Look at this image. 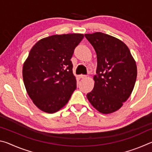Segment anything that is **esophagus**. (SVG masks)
I'll return each mask as SVG.
<instances>
[{"label":"esophagus","mask_w":152,"mask_h":152,"mask_svg":"<svg viewBox=\"0 0 152 152\" xmlns=\"http://www.w3.org/2000/svg\"><path fill=\"white\" fill-rule=\"evenodd\" d=\"M79 78H86V75H80L79 76Z\"/></svg>","instance_id":"obj_1"}]
</instances>
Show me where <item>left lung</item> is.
Segmentation results:
<instances>
[{
    "mask_svg": "<svg viewBox=\"0 0 152 152\" xmlns=\"http://www.w3.org/2000/svg\"><path fill=\"white\" fill-rule=\"evenodd\" d=\"M96 53V75L87 99L97 110L109 114L119 110L130 96L137 78V66L127 45L101 32L85 34Z\"/></svg>",
    "mask_w": 152,
    "mask_h": 152,
    "instance_id": "obj_1",
    "label": "left lung"
}]
</instances>
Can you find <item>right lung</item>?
I'll list each match as a JSON object with an SVG mask.
<instances>
[{
	"label": "right lung",
	"instance_id": "right-lung-1",
	"mask_svg": "<svg viewBox=\"0 0 152 152\" xmlns=\"http://www.w3.org/2000/svg\"><path fill=\"white\" fill-rule=\"evenodd\" d=\"M83 34L54 35L43 38L31 50L23 67L26 91L33 103L45 113L64 107L76 88L71 58Z\"/></svg>",
	"mask_w": 152,
	"mask_h": 152
}]
</instances>
